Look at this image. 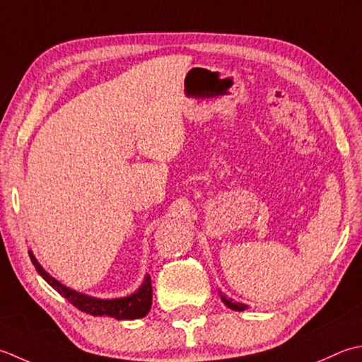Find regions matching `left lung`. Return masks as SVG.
<instances>
[{
    "label": "left lung",
    "instance_id": "left-lung-1",
    "mask_svg": "<svg viewBox=\"0 0 362 362\" xmlns=\"http://www.w3.org/2000/svg\"><path fill=\"white\" fill-rule=\"evenodd\" d=\"M222 300H223V303L228 306V308H231V309H234V311H243V309H245L247 306L245 305H242V303H238V301H234L233 298H228V297H223L222 295Z\"/></svg>",
    "mask_w": 362,
    "mask_h": 362
}]
</instances>
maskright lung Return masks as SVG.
<instances>
[{
  "label": "right lung",
  "instance_id": "add662e5",
  "mask_svg": "<svg viewBox=\"0 0 362 362\" xmlns=\"http://www.w3.org/2000/svg\"><path fill=\"white\" fill-rule=\"evenodd\" d=\"M29 257L34 264L35 270L39 272V275L45 279V281L56 289L62 297L67 298L73 306H76L79 311L87 313L90 315H109L114 317L117 320H132V319H140V317H145L148 314L151 308V278L146 276L144 284L140 286V289L129 295V297L124 298H117V300H98L93 297H87L84 293H78L75 291L69 289V287L62 286L53 276H49L45 270L40 267V264L37 262L34 255L29 252Z\"/></svg>",
  "mask_w": 362,
  "mask_h": 362
}]
</instances>
